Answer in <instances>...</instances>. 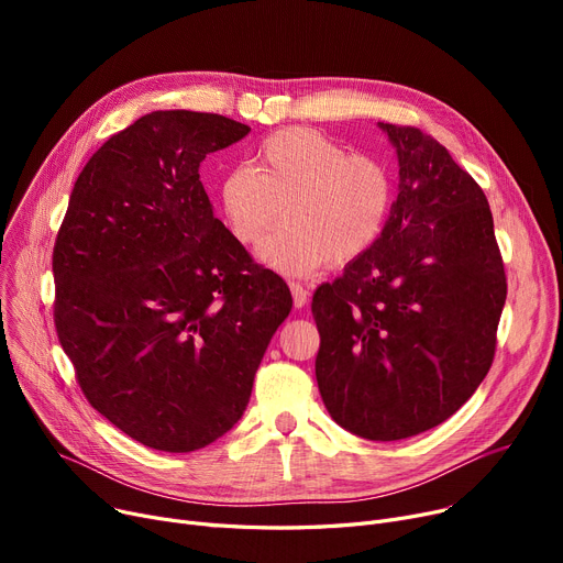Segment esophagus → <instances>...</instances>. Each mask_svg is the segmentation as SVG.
<instances>
[{"mask_svg": "<svg viewBox=\"0 0 563 563\" xmlns=\"http://www.w3.org/2000/svg\"><path fill=\"white\" fill-rule=\"evenodd\" d=\"M291 289V297H294V308H303L308 303V289L301 283H289Z\"/></svg>", "mask_w": 563, "mask_h": 563, "instance_id": "1", "label": "esophagus"}]
</instances>
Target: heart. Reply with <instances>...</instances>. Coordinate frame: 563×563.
Masks as SVG:
<instances>
[{"mask_svg": "<svg viewBox=\"0 0 563 563\" xmlns=\"http://www.w3.org/2000/svg\"><path fill=\"white\" fill-rule=\"evenodd\" d=\"M225 228L244 246L257 244L280 214L285 225L260 246V260L287 276L331 262L361 260L386 228L393 180L365 153H346L335 139L310 128L266 136L253 166L228 170L219 187Z\"/></svg>", "mask_w": 563, "mask_h": 563, "instance_id": "heart-1", "label": "heart"}]
</instances>
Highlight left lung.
Wrapping results in <instances>:
<instances>
[{
	"label": "left lung",
	"instance_id": "1",
	"mask_svg": "<svg viewBox=\"0 0 563 563\" xmlns=\"http://www.w3.org/2000/svg\"><path fill=\"white\" fill-rule=\"evenodd\" d=\"M399 196L378 242L317 287V386L331 418L367 440L429 431L488 374L507 301L486 194L433 136L380 123Z\"/></svg>",
	"mask_w": 563,
	"mask_h": 563
}]
</instances>
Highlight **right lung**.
Here are the masks:
<instances>
[{
    "label": "right lung",
    "instance_id": "1",
    "mask_svg": "<svg viewBox=\"0 0 563 563\" xmlns=\"http://www.w3.org/2000/svg\"><path fill=\"white\" fill-rule=\"evenodd\" d=\"M249 132L219 113L141 115L86 162L54 242V327L84 397L159 452L236 424L291 310L200 183L202 159Z\"/></svg>",
    "mask_w": 563,
    "mask_h": 563
}]
</instances>
